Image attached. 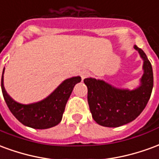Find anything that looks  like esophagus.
I'll use <instances>...</instances> for the list:
<instances>
[{
  "instance_id": "1",
  "label": "esophagus",
  "mask_w": 159,
  "mask_h": 159,
  "mask_svg": "<svg viewBox=\"0 0 159 159\" xmlns=\"http://www.w3.org/2000/svg\"><path fill=\"white\" fill-rule=\"evenodd\" d=\"M90 76V72H89L88 70H83L81 72V76H82V78L84 79V78H87V77H89Z\"/></svg>"
}]
</instances>
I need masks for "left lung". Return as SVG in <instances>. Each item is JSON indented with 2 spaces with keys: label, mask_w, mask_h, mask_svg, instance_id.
<instances>
[{
  "label": "left lung",
  "mask_w": 159,
  "mask_h": 159,
  "mask_svg": "<svg viewBox=\"0 0 159 159\" xmlns=\"http://www.w3.org/2000/svg\"><path fill=\"white\" fill-rule=\"evenodd\" d=\"M134 48L143 59V76L135 89H122L103 80L86 78L88 102L93 120L101 126L116 128L132 122L145 109L153 88V73L150 61L142 49Z\"/></svg>",
  "instance_id": "obj_1"
}]
</instances>
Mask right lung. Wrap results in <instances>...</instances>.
<instances>
[{
  "label": "right lung",
  "mask_w": 159,
  "mask_h": 159,
  "mask_svg": "<svg viewBox=\"0 0 159 159\" xmlns=\"http://www.w3.org/2000/svg\"><path fill=\"white\" fill-rule=\"evenodd\" d=\"M4 70L5 68L3 69L2 76V90L9 110L24 125L37 129H49L60 123L73 88L82 80L80 76L68 78L44 100L25 105L17 102L7 94L3 83Z\"/></svg>",
  "instance_id": "add662e5"
}]
</instances>
